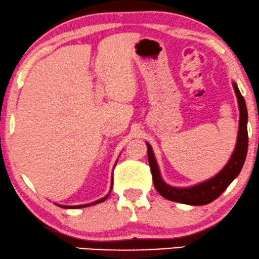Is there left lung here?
I'll return each instance as SVG.
<instances>
[{"label": "left lung", "instance_id": "8db88e82", "mask_svg": "<svg viewBox=\"0 0 259 259\" xmlns=\"http://www.w3.org/2000/svg\"><path fill=\"white\" fill-rule=\"evenodd\" d=\"M232 85H234L236 96H237L239 108L237 143H236L235 150L232 152L229 162L216 176L204 181L202 183L192 185V187H171L162 180L157 162H156L155 155L152 152V148L150 144L147 143L148 159L151 169L152 181H154L156 190L164 198L172 202L189 204V205H205V204H209L217 197H220L225 191V189L230 185L231 182L239 175L244 162H245L247 152V110L245 101H244V97L240 94L237 84L234 82Z\"/></svg>", "mask_w": 259, "mask_h": 259}]
</instances>
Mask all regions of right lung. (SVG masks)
Segmentation results:
<instances>
[{"label": "right lung", "mask_w": 259, "mask_h": 259, "mask_svg": "<svg viewBox=\"0 0 259 259\" xmlns=\"http://www.w3.org/2000/svg\"><path fill=\"white\" fill-rule=\"evenodd\" d=\"M117 163V162H116ZM116 165V164H115ZM111 188H112V180H111ZM109 194H110V192H109ZM109 194L107 195V196H104L103 198H101V199H98V201H96V202H94V203H90V204H83V205H74V206H68V205H60V204H57L58 206H61V207H64V209H79V207H85V206H90V205H94V204H98V203H102V202H104L105 199H107L108 197H109Z\"/></svg>", "instance_id": "add662e5"}]
</instances>
